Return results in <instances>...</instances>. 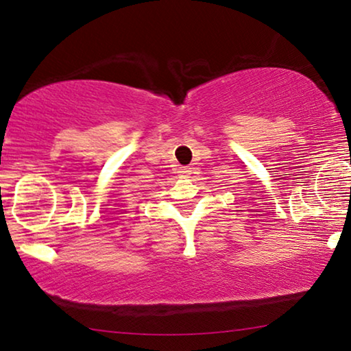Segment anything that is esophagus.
I'll use <instances>...</instances> for the list:
<instances>
[{"label":"esophagus","mask_w":351,"mask_h":351,"mask_svg":"<svg viewBox=\"0 0 351 351\" xmlns=\"http://www.w3.org/2000/svg\"><path fill=\"white\" fill-rule=\"evenodd\" d=\"M190 171H192V170H190L189 167H181L180 169V171H178V173H180V176H189L190 175Z\"/></svg>","instance_id":"esophagus-1"}]
</instances>
